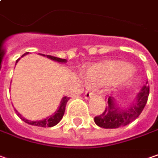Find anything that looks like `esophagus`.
<instances>
[{"label":"esophagus","mask_w":158,"mask_h":158,"mask_svg":"<svg viewBox=\"0 0 158 158\" xmlns=\"http://www.w3.org/2000/svg\"><path fill=\"white\" fill-rule=\"evenodd\" d=\"M95 95V91H91V90H86L84 93V98L86 99H89L90 98H92Z\"/></svg>","instance_id":"esophagus-1"}]
</instances>
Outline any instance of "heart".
<instances>
[{
    "label": "heart",
    "mask_w": 158,
    "mask_h": 158,
    "mask_svg": "<svg viewBox=\"0 0 158 158\" xmlns=\"http://www.w3.org/2000/svg\"><path fill=\"white\" fill-rule=\"evenodd\" d=\"M131 70L129 65L121 62H105L91 67L86 74V80L91 84H106L114 78Z\"/></svg>",
    "instance_id": "b5f03b06"
}]
</instances>
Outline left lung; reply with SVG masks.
<instances>
[{
    "label": "left lung",
    "mask_w": 158,
    "mask_h": 158,
    "mask_svg": "<svg viewBox=\"0 0 158 158\" xmlns=\"http://www.w3.org/2000/svg\"><path fill=\"white\" fill-rule=\"evenodd\" d=\"M149 94V86L144 85L132 103L127 107L120 108L112 97H108L104 112L94 117L95 123L105 129H115L125 126L134 121L145 107Z\"/></svg>",
    "instance_id": "left-lung-1"
}]
</instances>
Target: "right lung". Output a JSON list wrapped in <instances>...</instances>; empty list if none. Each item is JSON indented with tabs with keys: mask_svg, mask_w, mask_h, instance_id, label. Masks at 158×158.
<instances>
[{
	"mask_svg": "<svg viewBox=\"0 0 158 158\" xmlns=\"http://www.w3.org/2000/svg\"><path fill=\"white\" fill-rule=\"evenodd\" d=\"M29 52H26L24 55H22L21 56V58L22 57H24L25 55H27L28 54ZM43 55V54H42ZM45 56V55H44ZM46 57L48 58V59H51L52 60H54V61H57V62H60V63H66L67 62V59H59V58H57V57H53V56H51V55H46ZM20 59H19L17 60V62H16V64L18 63V61ZM69 100V97H63L62 99H61V102H60V105L59 106V109L54 113L53 114H52L51 116H49V117H47V118H45V119H43V120H39V121H30V120H27V119H26V118H24L19 113H18V111L16 110V113L19 116L20 118H21V120H23L25 123H27L28 124H31V125H35V126H41V127H52V126H54V125H56L57 123H59V121L62 119V117H63V115H64V113H65V109H66V106H67V101Z\"/></svg>",
	"mask_w": 158,
	"mask_h": 158,
	"instance_id": "1",
	"label": "right lung"
}]
</instances>
